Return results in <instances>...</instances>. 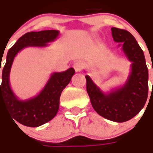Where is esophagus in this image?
Segmentation results:
<instances>
[{"label": "esophagus", "instance_id": "esophagus-1", "mask_svg": "<svg viewBox=\"0 0 153 153\" xmlns=\"http://www.w3.org/2000/svg\"><path fill=\"white\" fill-rule=\"evenodd\" d=\"M83 67H84V65H83L82 62H76L74 64H73V68H74L76 71H81L82 70Z\"/></svg>", "mask_w": 153, "mask_h": 153}]
</instances>
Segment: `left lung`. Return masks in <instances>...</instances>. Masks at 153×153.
<instances>
[{
  "label": "left lung",
  "instance_id": "8db88e82",
  "mask_svg": "<svg viewBox=\"0 0 153 153\" xmlns=\"http://www.w3.org/2000/svg\"><path fill=\"white\" fill-rule=\"evenodd\" d=\"M111 31L114 41L120 43L123 53L132 62L130 73L124 85L107 93L86 75V91L92 107L100 116L123 123L137 115L145 105L148 95V69L143 51L135 38L127 30L113 27Z\"/></svg>",
  "mask_w": 153,
  "mask_h": 153
}]
</instances>
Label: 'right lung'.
<instances>
[{
	"label": "right lung",
	"instance_id": "add662e5",
	"mask_svg": "<svg viewBox=\"0 0 153 153\" xmlns=\"http://www.w3.org/2000/svg\"><path fill=\"white\" fill-rule=\"evenodd\" d=\"M59 31L54 30L29 32L20 37L7 53L2 71L1 106V104L5 105L12 116V120H15L23 125L39 127L53 119L59 109L62 91L71 82L75 70L70 68L65 71L53 72L39 95L23 100L16 96L10 85V72L13 61L23 48L47 47L49 43L57 39Z\"/></svg>",
	"mask_w": 153,
	"mask_h": 153
}]
</instances>
